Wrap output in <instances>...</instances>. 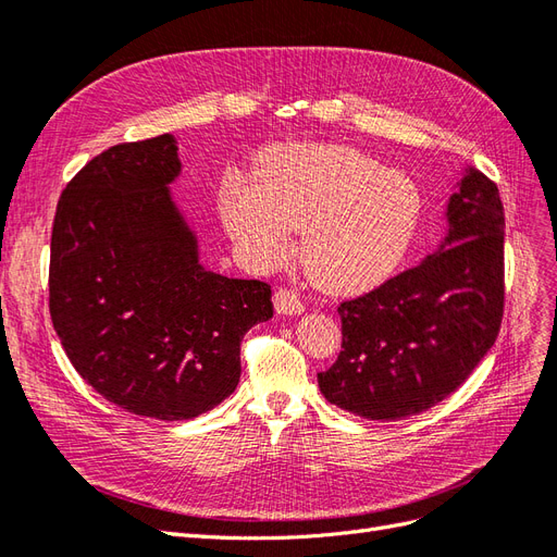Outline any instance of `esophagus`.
Here are the masks:
<instances>
[{
    "mask_svg": "<svg viewBox=\"0 0 557 557\" xmlns=\"http://www.w3.org/2000/svg\"><path fill=\"white\" fill-rule=\"evenodd\" d=\"M273 304H275V310L280 314H300V312H304V300H300L292 289L280 287L273 296Z\"/></svg>",
    "mask_w": 557,
    "mask_h": 557,
    "instance_id": "34e87169",
    "label": "esophagus"
}]
</instances>
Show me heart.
<instances>
[{"instance_id":"heart-1","label":"heart","mask_w":557,"mask_h":557,"mask_svg":"<svg viewBox=\"0 0 557 557\" xmlns=\"http://www.w3.org/2000/svg\"><path fill=\"white\" fill-rule=\"evenodd\" d=\"M219 208L249 265H275L296 228L308 273L331 292H355L404 257L420 221V194L406 174L361 151L292 145L265 153L257 184L226 182Z\"/></svg>"}]
</instances>
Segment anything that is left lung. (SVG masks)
<instances>
[{"label":"left lung","instance_id":"left-lung-1","mask_svg":"<svg viewBox=\"0 0 557 557\" xmlns=\"http://www.w3.org/2000/svg\"><path fill=\"white\" fill-rule=\"evenodd\" d=\"M343 349L317 373L326 401L367 420H404L450 396L504 314V208L497 184L469 168L448 202L441 249L338 306Z\"/></svg>","mask_w":557,"mask_h":557}]
</instances>
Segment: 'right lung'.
Returning <instances> with one entry per match:
<instances>
[{"instance_id":"obj_1","label":"right lung","mask_w":557,"mask_h":557,"mask_svg":"<svg viewBox=\"0 0 557 557\" xmlns=\"http://www.w3.org/2000/svg\"><path fill=\"white\" fill-rule=\"evenodd\" d=\"M177 141L109 147L62 190L51 233L49 310L72 367L107 401L153 420H194L240 383L245 333L273 317L261 280L198 261L170 184Z\"/></svg>"}]
</instances>
